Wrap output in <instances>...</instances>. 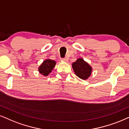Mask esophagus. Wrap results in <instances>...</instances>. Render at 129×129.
<instances>
[{"label":"esophagus","mask_w":129,"mask_h":129,"mask_svg":"<svg viewBox=\"0 0 129 129\" xmlns=\"http://www.w3.org/2000/svg\"><path fill=\"white\" fill-rule=\"evenodd\" d=\"M61 60L62 61H64V62H67L68 61V59L67 58H62V59H61Z\"/></svg>","instance_id":"1"}]
</instances>
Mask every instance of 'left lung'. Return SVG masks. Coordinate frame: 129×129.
<instances>
[{
	"mask_svg": "<svg viewBox=\"0 0 129 129\" xmlns=\"http://www.w3.org/2000/svg\"><path fill=\"white\" fill-rule=\"evenodd\" d=\"M72 67L76 76L83 80H87L92 72V67L83 58H79L73 62Z\"/></svg>",
	"mask_w": 129,
	"mask_h": 129,
	"instance_id": "8db88e82",
	"label": "left lung"
}]
</instances>
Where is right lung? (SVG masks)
<instances>
[{"instance_id": "1", "label": "right lung", "mask_w": 129, "mask_h": 129, "mask_svg": "<svg viewBox=\"0 0 129 129\" xmlns=\"http://www.w3.org/2000/svg\"><path fill=\"white\" fill-rule=\"evenodd\" d=\"M55 65H56V62L55 61L50 59H46L39 66L38 68L39 73L44 76H48L52 72Z\"/></svg>"}]
</instances>
